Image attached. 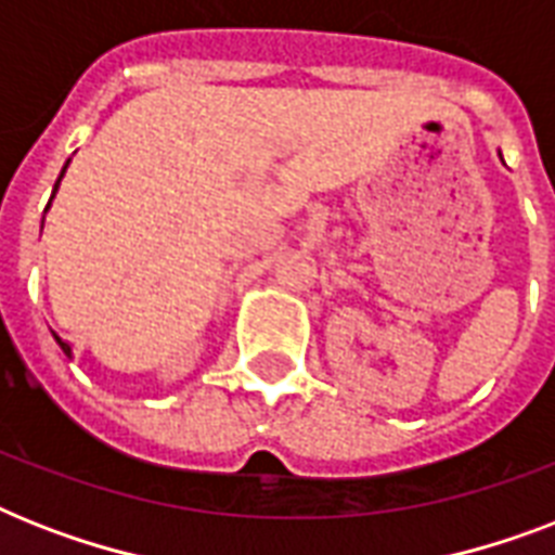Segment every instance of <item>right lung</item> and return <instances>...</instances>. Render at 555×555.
Instances as JSON below:
<instances>
[{
  "label": "right lung",
  "mask_w": 555,
  "mask_h": 555,
  "mask_svg": "<svg viewBox=\"0 0 555 555\" xmlns=\"http://www.w3.org/2000/svg\"><path fill=\"white\" fill-rule=\"evenodd\" d=\"M65 167H68V164H65ZM65 167H63V172H60V178H56L54 192H56V186H60V181H63V176H65ZM51 198H54V195H51ZM51 334H54V331H51ZM54 339H56V346L63 348V354L68 357V360H72V354H74V351H72V346H68V343H65V339H60V337H56V334H54Z\"/></svg>",
  "instance_id": "right-lung-1"
}]
</instances>
